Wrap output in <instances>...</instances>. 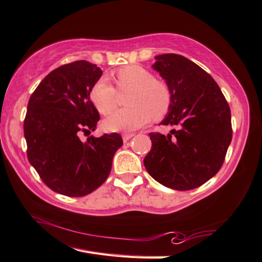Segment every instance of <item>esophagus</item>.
I'll return each instance as SVG.
<instances>
[{
  "mask_svg": "<svg viewBox=\"0 0 262 262\" xmlns=\"http://www.w3.org/2000/svg\"><path fill=\"white\" fill-rule=\"evenodd\" d=\"M133 136H134V134H123L122 140H123V142H127V141H129Z\"/></svg>",
  "mask_w": 262,
  "mask_h": 262,
  "instance_id": "obj_1",
  "label": "esophagus"
}]
</instances>
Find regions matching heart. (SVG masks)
Returning a JSON list of instances; mask_svg holds the SVG:
<instances>
[{
	"label": "heart",
	"instance_id": "heart-1",
	"mask_svg": "<svg viewBox=\"0 0 262 262\" xmlns=\"http://www.w3.org/2000/svg\"><path fill=\"white\" fill-rule=\"evenodd\" d=\"M118 88L128 96L127 105L111 113L103 121L108 132H130L151 120H160L167 115L172 104V93L167 84L155 79L150 71L139 65H128L117 71ZM90 99L102 115H107L118 104V92L110 80L103 77L94 83Z\"/></svg>",
	"mask_w": 262,
	"mask_h": 262
}]
</instances>
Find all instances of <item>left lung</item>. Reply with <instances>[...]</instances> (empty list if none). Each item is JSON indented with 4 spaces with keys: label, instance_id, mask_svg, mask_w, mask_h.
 Returning a JSON list of instances; mask_svg holds the SVG:
<instances>
[{
    "label": "left lung",
    "instance_id": "1",
    "mask_svg": "<svg viewBox=\"0 0 262 262\" xmlns=\"http://www.w3.org/2000/svg\"><path fill=\"white\" fill-rule=\"evenodd\" d=\"M152 69L172 93L161 125L178 126L167 136L150 133L152 146L143 160L152 178L185 191L207 182L225 161L232 137L230 108L220 87L201 66L177 54L155 57Z\"/></svg>",
    "mask_w": 262,
    "mask_h": 262
}]
</instances>
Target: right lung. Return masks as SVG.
<instances>
[{
    "mask_svg": "<svg viewBox=\"0 0 262 262\" xmlns=\"http://www.w3.org/2000/svg\"><path fill=\"white\" fill-rule=\"evenodd\" d=\"M102 74L87 60L63 65L42 80L28 101L24 120L28 160L42 181L64 196L82 197L101 187L122 145L117 133L80 140L99 120L90 90Z\"/></svg>",
    "mask_w": 262,
    "mask_h": 262,
    "instance_id": "1",
    "label": "right lung"
}]
</instances>
